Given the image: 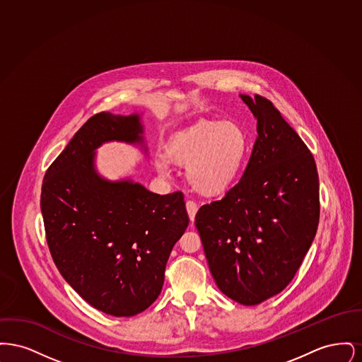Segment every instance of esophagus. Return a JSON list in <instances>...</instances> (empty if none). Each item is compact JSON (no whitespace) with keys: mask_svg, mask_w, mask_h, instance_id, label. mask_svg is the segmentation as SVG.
<instances>
[{"mask_svg":"<svg viewBox=\"0 0 362 362\" xmlns=\"http://www.w3.org/2000/svg\"><path fill=\"white\" fill-rule=\"evenodd\" d=\"M186 209H187V213H189V220H191V223H192L194 218H195L197 210H198V205H197L194 201H187V202H186Z\"/></svg>","mask_w":362,"mask_h":362,"instance_id":"esophagus-1","label":"esophagus"}]
</instances>
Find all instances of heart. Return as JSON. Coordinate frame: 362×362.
<instances>
[{"instance_id": "heart-1", "label": "heart", "mask_w": 362, "mask_h": 362, "mask_svg": "<svg viewBox=\"0 0 362 362\" xmlns=\"http://www.w3.org/2000/svg\"><path fill=\"white\" fill-rule=\"evenodd\" d=\"M248 152V137L233 121H199L175 134L165 148V157L156 160L160 175H170V163L187 168L192 189L204 195H217L233 186Z\"/></svg>"}]
</instances>
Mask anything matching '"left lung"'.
I'll use <instances>...</instances> for the list:
<instances>
[{
	"label": "left lung",
	"instance_id": "left-lung-1",
	"mask_svg": "<svg viewBox=\"0 0 362 362\" xmlns=\"http://www.w3.org/2000/svg\"><path fill=\"white\" fill-rule=\"evenodd\" d=\"M258 137L238 185L201 206L195 226L220 291L243 305L282 292L315 239L319 176L304 141L269 99L240 95Z\"/></svg>",
	"mask_w": 362,
	"mask_h": 362
}]
</instances>
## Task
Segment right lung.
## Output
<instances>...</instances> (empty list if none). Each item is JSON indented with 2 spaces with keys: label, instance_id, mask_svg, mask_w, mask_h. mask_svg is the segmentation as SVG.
<instances>
[{
  "label": "right lung",
  "instance_id": "right-lung-1",
  "mask_svg": "<svg viewBox=\"0 0 362 362\" xmlns=\"http://www.w3.org/2000/svg\"><path fill=\"white\" fill-rule=\"evenodd\" d=\"M141 134L137 114L90 117L52 161L40 194L57 269L86 303L118 317L155 303L173 247L189 225L180 191L158 195L96 173V148L108 141L139 144Z\"/></svg>",
  "mask_w": 362,
  "mask_h": 362
}]
</instances>
